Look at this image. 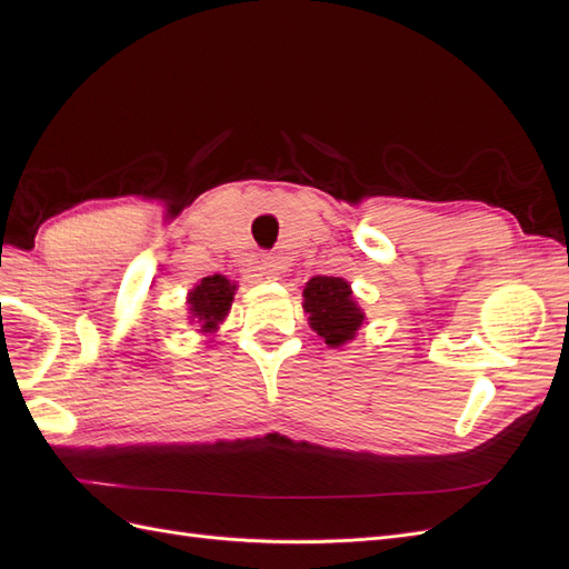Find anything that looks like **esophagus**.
I'll use <instances>...</instances> for the list:
<instances>
[{
  "instance_id": "34e87169",
  "label": "esophagus",
  "mask_w": 569,
  "mask_h": 569,
  "mask_svg": "<svg viewBox=\"0 0 569 569\" xmlns=\"http://www.w3.org/2000/svg\"><path fill=\"white\" fill-rule=\"evenodd\" d=\"M261 274H263V278H268V280L278 278V274H280V263L274 261L272 256H266L263 261H261Z\"/></svg>"
}]
</instances>
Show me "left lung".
Returning a JSON list of instances; mask_svg holds the SVG:
<instances>
[{"label": "left lung", "mask_w": 569, "mask_h": 569, "mask_svg": "<svg viewBox=\"0 0 569 569\" xmlns=\"http://www.w3.org/2000/svg\"><path fill=\"white\" fill-rule=\"evenodd\" d=\"M303 311L313 330L330 347H341L343 341L353 339L366 318L351 297L349 282L341 278H325V274L306 282Z\"/></svg>", "instance_id": "8db88e82"}]
</instances>
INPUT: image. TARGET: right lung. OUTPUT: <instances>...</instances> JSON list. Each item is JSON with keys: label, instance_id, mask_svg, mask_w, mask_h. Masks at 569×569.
Listing matches in <instances>:
<instances>
[{"label": "right lung", "instance_id": "right-lung-1", "mask_svg": "<svg viewBox=\"0 0 569 569\" xmlns=\"http://www.w3.org/2000/svg\"><path fill=\"white\" fill-rule=\"evenodd\" d=\"M234 297V284H230L228 278L222 274H209L203 278L192 291H189V311H192V318L201 322L203 332L216 330V325L228 316L230 306Z\"/></svg>", "mask_w": 569, "mask_h": 569}]
</instances>
